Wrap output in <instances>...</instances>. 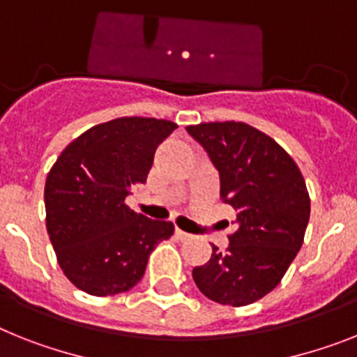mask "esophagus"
Returning a JSON list of instances; mask_svg holds the SVG:
<instances>
[{
    "instance_id": "34e87169",
    "label": "esophagus",
    "mask_w": 357,
    "mask_h": 357,
    "mask_svg": "<svg viewBox=\"0 0 357 357\" xmlns=\"http://www.w3.org/2000/svg\"><path fill=\"white\" fill-rule=\"evenodd\" d=\"M174 234H176V238H178V239H181V241H183V239L190 238V234H187V232H183V230L178 229V227H176V230H174Z\"/></svg>"
}]
</instances>
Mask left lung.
Segmentation results:
<instances>
[{
  "label": "left lung",
  "mask_w": 357,
  "mask_h": 357,
  "mask_svg": "<svg viewBox=\"0 0 357 357\" xmlns=\"http://www.w3.org/2000/svg\"><path fill=\"white\" fill-rule=\"evenodd\" d=\"M187 132L220 172L221 202L236 211L229 247L192 271L197 289L243 307L280 285L303 245L310 197L296 161L271 136L239 121L199 123Z\"/></svg>",
  "instance_id": "8db88e82"
}]
</instances>
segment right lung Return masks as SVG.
Returning a JSON list of instances; mask_svg holds the SVG:
<instances>
[{"mask_svg":"<svg viewBox=\"0 0 357 357\" xmlns=\"http://www.w3.org/2000/svg\"><path fill=\"white\" fill-rule=\"evenodd\" d=\"M178 125L118 118L89 128L59 154L45 183L47 232L63 274L92 296L137 285L155 245L174 234L125 205L146 181L155 149Z\"/></svg>","mask_w":357,"mask_h":357,"instance_id":"obj_1","label":"right lung"}]
</instances>
